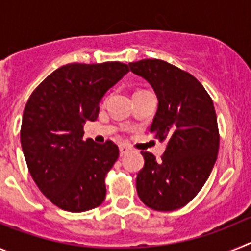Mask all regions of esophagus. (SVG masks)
<instances>
[{
	"instance_id": "1",
	"label": "esophagus",
	"mask_w": 251,
	"mask_h": 251,
	"mask_svg": "<svg viewBox=\"0 0 251 251\" xmlns=\"http://www.w3.org/2000/svg\"><path fill=\"white\" fill-rule=\"evenodd\" d=\"M132 151V148L127 145H121L119 146V152H121V156H124V154H127Z\"/></svg>"
}]
</instances>
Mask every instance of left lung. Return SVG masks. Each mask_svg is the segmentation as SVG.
<instances>
[{"mask_svg": "<svg viewBox=\"0 0 251 251\" xmlns=\"http://www.w3.org/2000/svg\"><path fill=\"white\" fill-rule=\"evenodd\" d=\"M129 68L156 93L151 133L167 143L158 161L141 152L145 166L137 175V192L152 210L174 211L200 192L216 162L220 136L214 103L196 77L163 60H139Z\"/></svg>", "mask_w": 251, "mask_h": 251, "instance_id": "1", "label": "left lung"}]
</instances>
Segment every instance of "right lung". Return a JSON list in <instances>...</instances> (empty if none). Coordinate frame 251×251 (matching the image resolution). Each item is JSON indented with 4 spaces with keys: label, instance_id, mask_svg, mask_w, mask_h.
<instances>
[{
    "label": "right lung",
    "instance_id": "obj_1",
    "mask_svg": "<svg viewBox=\"0 0 251 251\" xmlns=\"http://www.w3.org/2000/svg\"><path fill=\"white\" fill-rule=\"evenodd\" d=\"M128 72L119 61L68 64L26 103L20 134L28 171L40 191L65 211H88L105 199V176L119 150L112 141H84L83 128L98 118L104 94Z\"/></svg>",
    "mask_w": 251,
    "mask_h": 251
}]
</instances>
